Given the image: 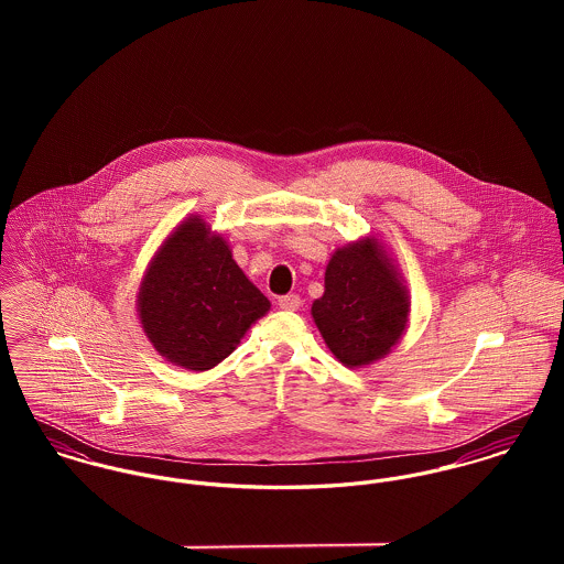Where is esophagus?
I'll return each mask as SVG.
<instances>
[{
    "instance_id": "esophagus-1",
    "label": "esophagus",
    "mask_w": 564,
    "mask_h": 564,
    "mask_svg": "<svg viewBox=\"0 0 564 564\" xmlns=\"http://www.w3.org/2000/svg\"><path fill=\"white\" fill-rule=\"evenodd\" d=\"M278 306L284 308V311H297L302 306V297L295 295V293L282 295V297H278Z\"/></svg>"
}]
</instances>
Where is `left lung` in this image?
Listing matches in <instances>:
<instances>
[{
    "label": "left lung",
    "mask_w": 564,
    "mask_h": 564,
    "mask_svg": "<svg viewBox=\"0 0 564 564\" xmlns=\"http://www.w3.org/2000/svg\"><path fill=\"white\" fill-rule=\"evenodd\" d=\"M408 313L402 275L378 239L367 237L332 253L313 319L345 367L384 358L402 338Z\"/></svg>",
    "instance_id": "1"
}]
</instances>
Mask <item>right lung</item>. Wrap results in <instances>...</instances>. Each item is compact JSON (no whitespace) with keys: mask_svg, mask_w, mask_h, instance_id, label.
Returning a JSON list of instances; mask_svg holds the SVG:
<instances>
[{"mask_svg":"<svg viewBox=\"0 0 564 564\" xmlns=\"http://www.w3.org/2000/svg\"><path fill=\"white\" fill-rule=\"evenodd\" d=\"M139 319L169 362L208 371L228 358L271 308L224 237L188 217L162 242L139 289Z\"/></svg>","mask_w":564,"mask_h":564,"instance_id":"obj_1","label":"right lung"}]
</instances>
